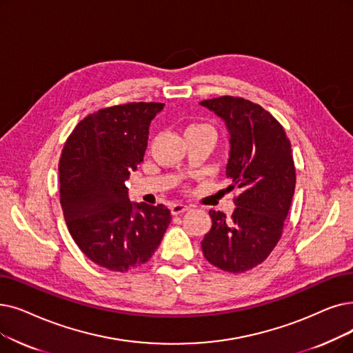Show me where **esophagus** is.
Segmentation results:
<instances>
[{
	"label": "esophagus",
	"instance_id": "1",
	"mask_svg": "<svg viewBox=\"0 0 353 353\" xmlns=\"http://www.w3.org/2000/svg\"><path fill=\"white\" fill-rule=\"evenodd\" d=\"M189 209H190V208H189L188 205H183V203H174V205H172V208H170V210H172L173 214H181V213L188 212Z\"/></svg>",
	"mask_w": 353,
	"mask_h": 353
}]
</instances>
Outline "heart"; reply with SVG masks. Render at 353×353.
<instances>
[{
	"label": "heart",
	"instance_id": "1",
	"mask_svg": "<svg viewBox=\"0 0 353 353\" xmlns=\"http://www.w3.org/2000/svg\"><path fill=\"white\" fill-rule=\"evenodd\" d=\"M196 130H210L208 125H192V127H189L188 130H186V132L188 131H196Z\"/></svg>",
	"mask_w": 353,
	"mask_h": 353
}]
</instances>
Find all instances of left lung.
Returning a JSON list of instances; mask_svg holds the SVG:
<instances>
[{"mask_svg": "<svg viewBox=\"0 0 353 353\" xmlns=\"http://www.w3.org/2000/svg\"><path fill=\"white\" fill-rule=\"evenodd\" d=\"M229 132L226 177L239 189L232 218L209 210L210 231L202 241L208 261L228 272L248 271L281 238L296 188L291 144L280 122L261 106L235 97L201 102Z\"/></svg>", "mask_w": 353, "mask_h": 353, "instance_id": "obj_1", "label": "left lung"}]
</instances>
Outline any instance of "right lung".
Returning <instances> with one entry per match:
<instances>
[{
    "instance_id": "obj_1",
    "label": "right lung",
    "mask_w": 353,
    "mask_h": 353,
    "mask_svg": "<svg viewBox=\"0 0 353 353\" xmlns=\"http://www.w3.org/2000/svg\"><path fill=\"white\" fill-rule=\"evenodd\" d=\"M159 102L110 106L82 119L59 163L60 203L69 232L99 267L125 272L152 256L172 221L164 205L132 203L125 181L147 150Z\"/></svg>"
}]
</instances>
